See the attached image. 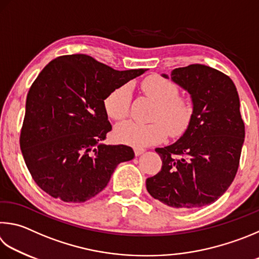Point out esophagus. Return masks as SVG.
<instances>
[{
	"mask_svg": "<svg viewBox=\"0 0 259 259\" xmlns=\"http://www.w3.org/2000/svg\"><path fill=\"white\" fill-rule=\"evenodd\" d=\"M134 150H135V155H136V156H139V155H142V154L145 152V149L138 148V147H135Z\"/></svg>",
	"mask_w": 259,
	"mask_h": 259,
	"instance_id": "34e87169",
	"label": "esophagus"
}]
</instances>
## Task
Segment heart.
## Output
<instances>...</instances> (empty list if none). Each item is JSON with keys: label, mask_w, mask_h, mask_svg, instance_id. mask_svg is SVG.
I'll return each mask as SVG.
<instances>
[{"label": "heart", "mask_w": 259, "mask_h": 259, "mask_svg": "<svg viewBox=\"0 0 259 259\" xmlns=\"http://www.w3.org/2000/svg\"><path fill=\"white\" fill-rule=\"evenodd\" d=\"M144 93L157 104L152 117L153 123L144 124L126 121L114 130L117 142L135 147L158 144L170 136H180L187 130L192 117V105L185 97L179 96V87L168 79L153 74L142 83ZM130 89L122 86L112 91L104 100V109L111 119L121 121L129 113Z\"/></svg>", "instance_id": "1"}]
</instances>
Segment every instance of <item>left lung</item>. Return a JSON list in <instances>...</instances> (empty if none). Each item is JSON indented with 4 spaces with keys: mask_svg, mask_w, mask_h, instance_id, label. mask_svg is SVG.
I'll return each mask as SVG.
<instances>
[{
    "mask_svg": "<svg viewBox=\"0 0 259 259\" xmlns=\"http://www.w3.org/2000/svg\"><path fill=\"white\" fill-rule=\"evenodd\" d=\"M171 79L190 94L192 117L180 139L155 149L162 168L146 188L170 207H203L218 200L237 175L244 140L240 101L230 77L207 65L177 68Z\"/></svg>",
    "mask_w": 259,
    "mask_h": 259,
    "instance_id": "8db88e82",
    "label": "left lung"
}]
</instances>
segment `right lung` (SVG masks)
Returning a JSON list of instances; mask_svg holds the SVG:
<instances>
[{"mask_svg":"<svg viewBox=\"0 0 259 259\" xmlns=\"http://www.w3.org/2000/svg\"><path fill=\"white\" fill-rule=\"evenodd\" d=\"M145 71H117L86 54L59 56L41 70L20 134L23 159L41 190L83 203L104 189L117 164L135 157L129 146L102 144L112 130L104 100Z\"/></svg>","mask_w":259,"mask_h":259,"instance_id":"obj_1","label":"right lung"}]
</instances>
